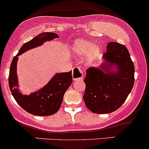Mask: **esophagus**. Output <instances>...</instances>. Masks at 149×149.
Masks as SVG:
<instances>
[{
	"label": "esophagus",
	"mask_w": 149,
	"mask_h": 149,
	"mask_svg": "<svg viewBox=\"0 0 149 149\" xmlns=\"http://www.w3.org/2000/svg\"><path fill=\"white\" fill-rule=\"evenodd\" d=\"M72 77L74 81H79L83 78V72L79 68H75L72 71Z\"/></svg>",
	"instance_id": "1"
}]
</instances>
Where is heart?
<instances>
[{
    "mask_svg": "<svg viewBox=\"0 0 149 149\" xmlns=\"http://www.w3.org/2000/svg\"><path fill=\"white\" fill-rule=\"evenodd\" d=\"M70 51L74 56H84V63L86 65L93 64L98 58L101 52L99 46L92 44L91 41L83 38L74 40L70 47Z\"/></svg>",
    "mask_w": 149,
    "mask_h": 149,
    "instance_id": "b5f03b06",
    "label": "heart"
}]
</instances>
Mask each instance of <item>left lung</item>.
<instances>
[{"instance_id": "8db88e82", "label": "left lung", "mask_w": 149, "mask_h": 149, "mask_svg": "<svg viewBox=\"0 0 149 149\" xmlns=\"http://www.w3.org/2000/svg\"><path fill=\"white\" fill-rule=\"evenodd\" d=\"M101 64L86 70L83 98L88 110L97 114L118 110L132 89L134 66L127 48L117 42L107 44Z\"/></svg>"}]
</instances>
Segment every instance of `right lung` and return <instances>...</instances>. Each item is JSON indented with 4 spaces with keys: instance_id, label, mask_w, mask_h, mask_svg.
Instances as JSON below:
<instances>
[{
    "instance_id": "add662e5",
    "label": "right lung",
    "mask_w": 149,
    "mask_h": 149,
    "mask_svg": "<svg viewBox=\"0 0 149 149\" xmlns=\"http://www.w3.org/2000/svg\"><path fill=\"white\" fill-rule=\"evenodd\" d=\"M58 37V35L55 33H41L25 43L12 61L8 79L10 89L17 103L30 114L48 116L58 112L61 108L65 93L72 82V71L56 73L43 87L31 92L29 95L23 94L18 88L19 80L17 73L18 56L29 50L42 46L46 41Z\"/></svg>"
}]
</instances>
